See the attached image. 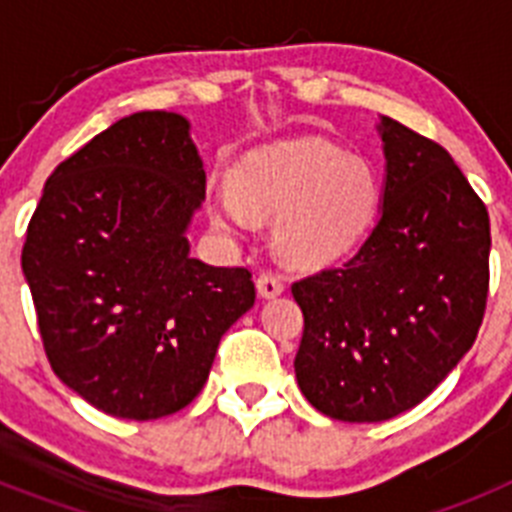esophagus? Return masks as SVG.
<instances>
[{"instance_id":"1","label":"esophagus","mask_w":512,"mask_h":512,"mask_svg":"<svg viewBox=\"0 0 512 512\" xmlns=\"http://www.w3.org/2000/svg\"><path fill=\"white\" fill-rule=\"evenodd\" d=\"M256 287H259L261 297H277L284 292L282 277H279L277 271H271V269L261 271L259 277H256Z\"/></svg>"}]
</instances>
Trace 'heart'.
<instances>
[{"mask_svg":"<svg viewBox=\"0 0 512 512\" xmlns=\"http://www.w3.org/2000/svg\"><path fill=\"white\" fill-rule=\"evenodd\" d=\"M382 184L364 156L320 138L284 140L238 161L230 184L207 194L212 223L246 233L253 217L274 223V243L292 266L341 259L372 230Z\"/></svg>","mask_w":512,"mask_h":512,"instance_id":"heart-1","label":"heart"}]
</instances>
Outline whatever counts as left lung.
Returning a JSON list of instances; mask_svg holds the SVG:
<instances>
[{
	"instance_id": "1",
	"label": "left lung",
	"mask_w": 512,
	"mask_h": 512,
	"mask_svg": "<svg viewBox=\"0 0 512 512\" xmlns=\"http://www.w3.org/2000/svg\"><path fill=\"white\" fill-rule=\"evenodd\" d=\"M382 212L341 266L292 284L305 330L295 374L312 408L390 420L472 348L490 289V215L436 140L382 117Z\"/></svg>"
}]
</instances>
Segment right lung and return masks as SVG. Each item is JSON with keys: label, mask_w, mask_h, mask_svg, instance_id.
<instances>
[{"label": "right lung", "mask_w": 512, "mask_h": 512, "mask_svg": "<svg viewBox=\"0 0 512 512\" xmlns=\"http://www.w3.org/2000/svg\"><path fill=\"white\" fill-rule=\"evenodd\" d=\"M205 169L174 112H135L53 169L22 246L51 369L115 418L153 420L205 387L256 300L246 266L189 256Z\"/></svg>", "instance_id": "add662e5"}]
</instances>
